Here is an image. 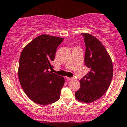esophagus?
<instances>
[{
	"label": "esophagus",
	"mask_w": 127,
	"mask_h": 127,
	"mask_svg": "<svg viewBox=\"0 0 127 127\" xmlns=\"http://www.w3.org/2000/svg\"><path fill=\"white\" fill-rule=\"evenodd\" d=\"M66 79L68 80H71L74 79V78H69V77H66Z\"/></svg>",
	"instance_id": "obj_1"
}]
</instances>
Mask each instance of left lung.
<instances>
[{"mask_svg":"<svg viewBox=\"0 0 127 127\" xmlns=\"http://www.w3.org/2000/svg\"><path fill=\"white\" fill-rule=\"evenodd\" d=\"M85 44V65L90 71L81 78L75 92L78 100L89 103L97 100L108 91L113 78L111 59L102 43L95 36L82 33Z\"/></svg>","mask_w":127,"mask_h":127,"instance_id":"1","label":"left lung"}]
</instances>
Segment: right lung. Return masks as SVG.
Segmentation results:
<instances>
[{
  "instance_id": "1",
  "label": "right lung",
  "mask_w": 127,
  "mask_h": 127,
  "mask_svg": "<svg viewBox=\"0 0 127 127\" xmlns=\"http://www.w3.org/2000/svg\"><path fill=\"white\" fill-rule=\"evenodd\" d=\"M64 38L42 35L27 45L19 58L18 77L27 96L36 104L47 105L59 100L64 78L49 71L54 68L57 48Z\"/></svg>"
}]
</instances>
